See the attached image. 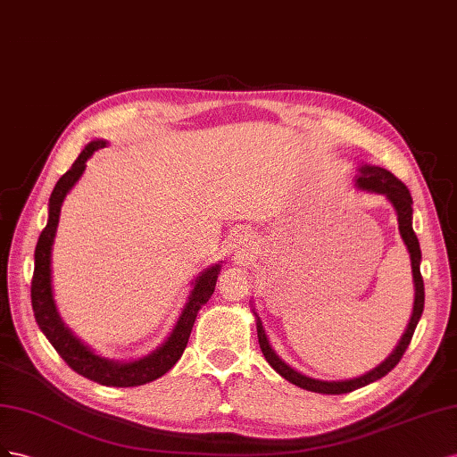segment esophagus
<instances>
[{"label": "esophagus", "mask_w": 457, "mask_h": 457, "mask_svg": "<svg viewBox=\"0 0 457 457\" xmlns=\"http://www.w3.org/2000/svg\"><path fill=\"white\" fill-rule=\"evenodd\" d=\"M229 251L239 258L249 256L251 251H253V239H251L249 233H245V231L237 233V236L233 237L231 243H229Z\"/></svg>", "instance_id": "obj_1"}]
</instances>
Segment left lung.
I'll list each match as a JSON object with an SVG mask.
<instances>
[{
  "instance_id": "1",
  "label": "left lung",
  "mask_w": 457,
  "mask_h": 457,
  "mask_svg": "<svg viewBox=\"0 0 457 457\" xmlns=\"http://www.w3.org/2000/svg\"><path fill=\"white\" fill-rule=\"evenodd\" d=\"M354 186L361 191H370V193H379L385 195L386 201L393 204L396 218H398V231L400 237L406 245V249L410 253V260H411V276H413V310H411V318L408 321V328L403 331V335L400 337L398 345L395 346V350L390 352L388 358H385L379 366L370 370L368 373H363L360 377H354V379H343V381H321V379H314V377H308L301 371H296L295 368H291L289 363H285L278 352L271 348L270 338L264 331V325L260 316L256 314V310L253 308V314L256 318V331H258V343L260 348H262V354L268 360L270 366L276 370L281 377H285L287 381L312 390V393H321V395H345V393H352V390L366 386L370 383L379 381L381 377H385L390 370L396 368V363L400 361V358L403 356V352L410 346V341L413 337V331L420 323V318L423 314V306H425V287H423V278H421V249H420V241H417V236L411 226L413 220V201L411 195L408 191V187L402 184V181L390 174L388 170L381 166H373L368 162H358L356 164V178H354Z\"/></svg>"
}]
</instances>
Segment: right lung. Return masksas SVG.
<instances>
[{
	"label": "right lung",
	"mask_w": 457,
	"mask_h": 457,
	"mask_svg": "<svg viewBox=\"0 0 457 457\" xmlns=\"http://www.w3.org/2000/svg\"><path fill=\"white\" fill-rule=\"evenodd\" d=\"M103 147H107L105 139L89 141L82 149V153L78 154V159L71 166V170L59 178L54 193H51L47 226L40 233V239H37L34 253V278L30 287L32 310L37 321V328L42 329L47 341L59 352V356L67 361L76 373L107 386H139L159 379L166 371H170L174 368V363L181 358V354H184L199 310L208 303V298L214 293L221 262H216L199 271V276L191 283L193 287L189 291L187 303L181 308V314L174 325V329L166 337V341L161 346H156L153 352H149L147 356L128 361L112 360L97 354L94 348H89L84 341H80V338L69 329V325H64L55 304L54 285H51V251H54L62 201L76 186V181L82 178L87 159H91V154Z\"/></svg>",
	"instance_id": "obj_1"
}]
</instances>
